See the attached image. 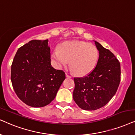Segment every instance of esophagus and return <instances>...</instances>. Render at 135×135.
<instances>
[{
    "label": "esophagus",
    "mask_w": 135,
    "mask_h": 135,
    "mask_svg": "<svg viewBox=\"0 0 135 135\" xmlns=\"http://www.w3.org/2000/svg\"><path fill=\"white\" fill-rule=\"evenodd\" d=\"M66 76L67 78H71V76L70 75H69L68 74V73H66Z\"/></svg>",
    "instance_id": "1"
}]
</instances>
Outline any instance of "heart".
<instances>
[{
	"mask_svg": "<svg viewBox=\"0 0 135 135\" xmlns=\"http://www.w3.org/2000/svg\"><path fill=\"white\" fill-rule=\"evenodd\" d=\"M99 57L97 48L83 41H66L54 49L51 57L59 66H66L70 62L72 71L78 76H85L93 71Z\"/></svg>",
	"mask_w": 135,
	"mask_h": 135,
	"instance_id": "b5f03b06",
	"label": "heart"
}]
</instances>
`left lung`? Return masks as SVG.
Wrapping results in <instances>:
<instances>
[{
	"label": "left lung",
	"mask_w": 135,
	"mask_h": 135,
	"mask_svg": "<svg viewBox=\"0 0 135 135\" xmlns=\"http://www.w3.org/2000/svg\"><path fill=\"white\" fill-rule=\"evenodd\" d=\"M99 58L95 69L86 76L75 77L73 98L85 110H95L110 102L121 79L120 64L112 52L95 41Z\"/></svg>",
	"instance_id": "1"
}]
</instances>
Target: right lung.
I'll list each match as a JSON object with an SVG mask.
<instances>
[{"label":"right lung","mask_w":135,"mask_h":135,"mask_svg":"<svg viewBox=\"0 0 135 135\" xmlns=\"http://www.w3.org/2000/svg\"><path fill=\"white\" fill-rule=\"evenodd\" d=\"M49 40H32L18 49L11 66V81L26 105L43 107L55 98L65 73L51 65Z\"/></svg>","instance_id":"obj_1"}]
</instances>
